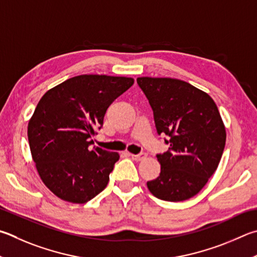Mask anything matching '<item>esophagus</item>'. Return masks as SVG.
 Wrapping results in <instances>:
<instances>
[{
  "label": "esophagus",
  "instance_id": "34e87169",
  "mask_svg": "<svg viewBox=\"0 0 257 257\" xmlns=\"http://www.w3.org/2000/svg\"><path fill=\"white\" fill-rule=\"evenodd\" d=\"M130 156H132V158H133L134 161L141 162V161H144L145 158H146L147 155H146V153H141V154H137V155H136V154H132V155H130Z\"/></svg>",
  "mask_w": 257,
  "mask_h": 257
}]
</instances>
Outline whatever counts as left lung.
<instances>
[{
    "label": "left lung",
    "instance_id": "1",
    "mask_svg": "<svg viewBox=\"0 0 257 257\" xmlns=\"http://www.w3.org/2000/svg\"><path fill=\"white\" fill-rule=\"evenodd\" d=\"M152 106L158 135H166L169 151L157 154L161 173L147 182L153 195L164 201L194 197L216 172L226 144V129L214 101L184 81L138 77Z\"/></svg>",
    "mask_w": 257,
    "mask_h": 257
}]
</instances>
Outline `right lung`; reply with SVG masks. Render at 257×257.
<instances>
[{
	"label": "right lung",
	"mask_w": 257,
	"mask_h": 257,
	"mask_svg": "<svg viewBox=\"0 0 257 257\" xmlns=\"http://www.w3.org/2000/svg\"><path fill=\"white\" fill-rule=\"evenodd\" d=\"M134 78L78 75L50 88L28 124L40 179L64 201L85 203L105 189L119 154L91 147L109 105Z\"/></svg>",
	"instance_id": "right-lung-1"
}]
</instances>
